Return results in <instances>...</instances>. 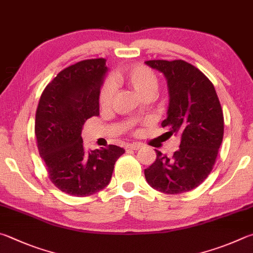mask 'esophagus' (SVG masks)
<instances>
[{"label":"esophagus","instance_id":"34e87169","mask_svg":"<svg viewBox=\"0 0 253 253\" xmlns=\"http://www.w3.org/2000/svg\"><path fill=\"white\" fill-rule=\"evenodd\" d=\"M141 147V144L139 142H132V144H128L126 145V149H130V150H138Z\"/></svg>","mask_w":253,"mask_h":253}]
</instances>
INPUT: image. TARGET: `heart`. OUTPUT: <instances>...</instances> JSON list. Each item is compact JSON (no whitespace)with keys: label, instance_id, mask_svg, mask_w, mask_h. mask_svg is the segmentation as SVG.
Returning a JSON list of instances; mask_svg holds the SVG:
<instances>
[{"label":"heart","instance_id":"b5f03b06","mask_svg":"<svg viewBox=\"0 0 253 253\" xmlns=\"http://www.w3.org/2000/svg\"><path fill=\"white\" fill-rule=\"evenodd\" d=\"M115 80L125 83L137 94L145 98L146 96L155 95L158 88V80L149 67L140 64L128 66L115 75ZM115 95V85L111 79L103 82L98 93V103L100 107L111 106Z\"/></svg>","mask_w":253,"mask_h":253}]
</instances>
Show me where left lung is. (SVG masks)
Here are the masks:
<instances>
[{
	"instance_id": "left-lung-1",
	"label": "left lung",
	"mask_w": 253,
	"mask_h": 253,
	"mask_svg": "<svg viewBox=\"0 0 253 253\" xmlns=\"http://www.w3.org/2000/svg\"><path fill=\"white\" fill-rule=\"evenodd\" d=\"M162 72L168 83L166 134L180 135L171 158L156 150L155 163L145 169L149 185L169 195L182 194L203 183L213 168L223 138V113L214 86L203 72L182 59L145 62Z\"/></svg>"
}]
</instances>
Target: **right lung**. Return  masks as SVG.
Listing matches in <instances>:
<instances>
[{
    "label": "right lung",
    "mask_w": 253,
    "mask_h": 253,
    "mask_svg": "<svg viewBox=\"0 0 253 253\" xmlns=\"http://www.w3.org/2000/svg\"><path fill=\"white\" fill-rule=\"evenodd\" d=\"M107 72L106 59H85L64 68L45 87L35 115V136L49 180L71 196L86 197L111 181L122 147L87 151L82 129L98 116V93Z\"/></svg>",
    "instance_id": "right-lung-1"
}]
</instances>
